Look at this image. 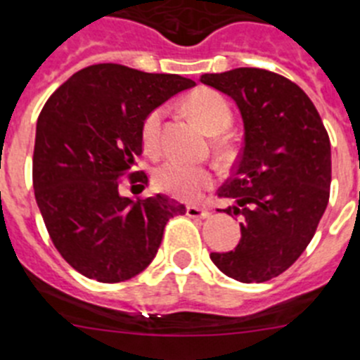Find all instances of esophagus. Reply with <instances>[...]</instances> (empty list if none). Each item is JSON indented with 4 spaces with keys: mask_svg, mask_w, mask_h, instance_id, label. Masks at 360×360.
<instances>
[{
    "mask_svg": "<svg viewBox=\"0 0 360 360\" xmlns=\"http://www.w3.org/2000/svg\"><path fill=\"white\" fill-rule=\"evenodd\" d=\"M186 215L192 219H208L210 212L206 208H199V206H188Z\"/></svg>",
    "mask_w": 360,
    "mask_h": 360,
    "instance_id": "esophagus-1",
    "label": "esophagus"
}]
</instances>
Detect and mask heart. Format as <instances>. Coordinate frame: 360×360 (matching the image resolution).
I'll return each instance as SVG.
<instances>
[{
  "instance_id": "1",
  "label": "heart",
  "mask_w": 360,
  "mask_h": 360,
  "mask_svg": "<svg viewBox=\"0 0 360 360\" xmlns=\"http://www.w3.org/2000/svg\"><path fill=\"white\" fill-rule=\"evenodd\" d=\"M184 105L200 125L212 134L226 131L233 122V111L228 100L213 89H197L188 95ZM165 109H152L141 122V145L148 154H160L161 132H163ZM217 154L220 160H229L233 154L228 140L217 141ZM152 179L158 190L181 200H197L213 186V174L208 167L190 165L184 161L168 160L154 170Z\"/></svg>"
}]
</instances>
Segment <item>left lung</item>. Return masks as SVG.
Returning <instances> with one entry per match:
<instances>
[{
	"label": "left lung",
	"mask_w": 360,
	"mask_h": 360,
	"mask_svg": "<svg viewBox=\"0 0 360 360\" xmlns=\"http://www.w3.org/2000/svg\"><path fill=\"white\" fill-rule=\"evenodd\" d=\"M200 82L226 93L244 118V147L219 188L240 217L235 251L212 252L213 264L242 283L280 276L312 240L332 181L330 138L312 100L297 84L260 68L206 73Z\"/></svg>",
	"instance_id": "left-lung-1"
}]
</instances>
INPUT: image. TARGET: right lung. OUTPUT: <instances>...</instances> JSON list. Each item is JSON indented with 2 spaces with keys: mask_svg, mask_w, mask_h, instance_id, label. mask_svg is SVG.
<instances>
[{
  "mask_svg": "<svg viewBox=\"0 0 360 360\" xmlns=\"http://www.w3.org/2000/svg\"><path fill=\"white\" fill-rule=\"evenodd\" d=\"M195 82L120 64L77 71L37 118L32 179L35 200L60 257L86 278L118 283L156 257L167 222L186 212L167 195L122 197L120 186H147L136 170L141 122Z\"/></svg>",
  "mask_w": 360,
  "mask_h": 360,
  "instance_id": "obj_1",
  "label": "right lung"
}]
</instances>
